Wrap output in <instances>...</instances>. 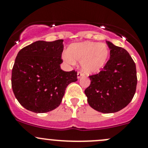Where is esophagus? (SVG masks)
Returning a JSON list of instances; mask_svg holds the SVG:
<instances>
[{
  "label": "esophagus",
  "instance_id": "obj_1",
  "mask_svg": "<svg viewBox=\"0 0 148 148\" xmlns=\"http://www.w3.org/2000/svg\"><path fill=\"white\" fill-rule=\"evenodd\" d=\"M83 75H84V74H83L82 72V71H79V72L77 73V78L79 79L80 77H82Z\"/></svg>",
  "mask_w": 148,
  "mask_h": 148
}]
</instances>
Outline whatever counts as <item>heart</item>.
<instances>
[{"mask_svg":"<svg viewBox=\"0 0 148 148\" xmlns=\"http://www.w3.org/2000/svg\"><path fill=\"white\" fill-rule=\"evenodd\" d=\"M109 56L110 51L104 44L84 42L71 46L69 53L64 54V59L71 64L75 63V60L78 61L85 71L96 72L107 64Z\"/></svg>","mask_w":148,"mask_h":148,"instance_id":"obj_1","label":"heart"}]
</instances>
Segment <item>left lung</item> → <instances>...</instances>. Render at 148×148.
Segmentation results:
<instances>
[{
    "mask_svg": "<svg viewBox=\"0 0 148 148\" xmlns=\"http://www.w3.org/2000/svg\"><path fill=\"white\" fill-rule=\"evenodd\" d=\"M110 58L99 73L89 75L91 84L84 90L91 107L103 113L125 108L136 92V66L125 49L106 41Z\"/></svg>",
    "mask_w": 148,
    "mask_h": 148,
    "instance_id": "left-lung-1",
    "label": "left lung"
}]
</instances>
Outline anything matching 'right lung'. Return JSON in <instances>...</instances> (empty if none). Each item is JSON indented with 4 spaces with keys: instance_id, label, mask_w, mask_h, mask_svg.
I'll return each mask as SVG.
<instances>
[{
    "instance_id": "add662e5",
    "label": "right lung",
    "mask_w": 148,
    "mask_h": 148,
    "mask_svg": "<svg viewBox=\"0 0 148 148\" xmlns=\"http://www.w3.org/2000/svg\"><path fill=\"white\" fill-rule=\"evenodd\" d=\"M63 40L38 41L18 53L12 69L11 86L15 97L24 108L36 113L59 107L66 88L77 81V71H64Z\"/></svg>"
}]
</instances>
